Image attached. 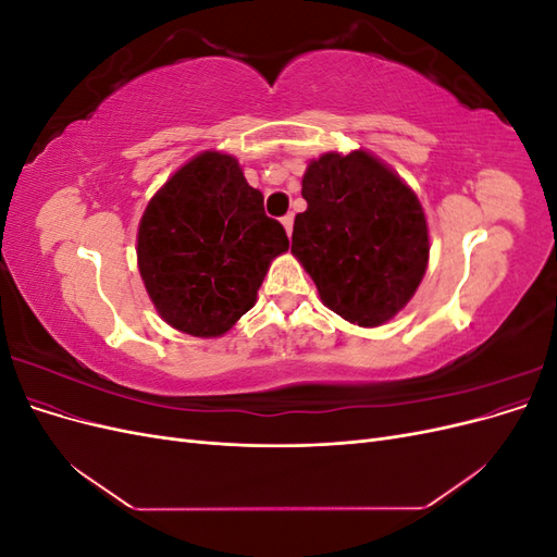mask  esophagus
I'll return each mask as SVG.
<instances>
[{"label": "esophagus", "instance_id": "1", "mask_svg": "<svg viewBox=\"0 0 557 557\" xmlns=\"http://www.w3.org/2000/svg\"><path fill=\"white\" fill-rule=\"evenodd\" d=\"M281 223H283L285 232H288V237H290V234H293V223H295V215H293V213H288V215H283V218H281Z\"/></svg>", "mask_w": 557, "mask_h": 557}]
</instances>
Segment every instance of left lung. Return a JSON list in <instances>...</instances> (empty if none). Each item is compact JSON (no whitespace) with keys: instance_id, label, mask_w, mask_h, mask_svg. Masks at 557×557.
Here are the masks:
<instances>
[{"instance_id":"left-lung-1","label":"left lung","mask_w":557,"mask_h":557,"mask_svg":"<svg viewBox=\"0 0 557 557\" xmlns=\"http://www.w3.org/2000/svg\"><path fill=\"white\" fill-rule=\"evenodd\" d=\"M293 256L327 309L360 327L393 320L416 295L430 230L416 193L369 150L325 153L301 178Z\"/></svg>"}]
</instances>
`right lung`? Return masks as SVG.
<instances>
[{"instance_id": "right-lung-1", "label": "right lung", "mask_w": 557, "mask_h": 557, "mask_svg": "<svg viewBox=\"0 0 557 557\" xmlns=\"http://www.w3.org/2000/svg\"><path fill=\"white\" fill-rule=\"evenodd\" d=\"M288 250L242 164L205 150L150 197L137 234L146 293L166 325L211 339L252 309L269 264Z\"/></svg>"}]
</instances>
